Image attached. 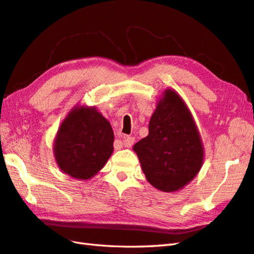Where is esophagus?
I'll return each mask as SVG.
<instances>
[{"label":"esophagus","instance_id":"1","mask_svg":"<svg viewBox=\"0 0 254 254\" xmlns=\"http://www.w3.org/2000/svg\"><path fill=\"white\" fill-rule=\"evenodd\" d=\"M134 144V137L131 136H126L123 139V145L126 147H131L132 145Z\"/></svg>","mask_w":254,"mask_h":254}]
</instances>
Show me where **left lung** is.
I'll list each match as a JSON object with an SVG mask.
<instances>
[{
  "label": "left lung",
  "mask_w": 254,
  "mask_h": 254,
  "mask_svg": "<svg viewBox=\"0 0 254 254\" xmlns=\"http://www.w3.org/2000/svg\"><path fill=\"white\" fill-rule=\"evenodd\" d=\"M148 132L133 147L145 177L160 191L180 190L201 169L204 152L191 113L175 90L158 101Z\"/></svg>",
  "instance_id": "obj_1"
}]
</instances>
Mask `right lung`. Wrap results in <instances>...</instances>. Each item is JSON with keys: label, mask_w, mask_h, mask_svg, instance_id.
<instances>
[{"label": "right lung", "mask_w": 254, "mask_h": 254, "mask_svg": "<svg viewBox=\"0 0 254 254\" xmlns=\"http://www.w3.org/2000/svg\"><path fill=\"white\" fill-rule=\"evenodd\" d=\"M112 127L96 108L76 107L68 113L55 142L57 163L75 179L94 177L113 152Z\"/></svg>", "instance_id": "obj_1"}]
</instances>
